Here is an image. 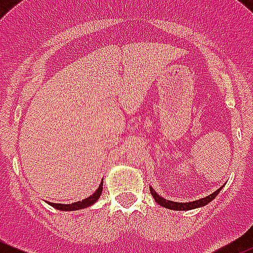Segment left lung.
Returning a JSON list of instances; mask_svg holds the SVG:
<instances>
[{
  "instance_id": "1",
  "label": "left lung",
  "mask_w": 253,
  "mask_h": 253,
  "mask_svg": "<svg viewBox=\"0 0 253 253\" xmlns=\"http://www.w3.org/2000/svg\"><path fill=\"white\" fill-rule=\"evenodd\" d=\"M223 186H220L219 189H217L214 193H211V195L206 198H202V199H198L194 200V202H189V203H177V202H171V200H168L165 198L160 197L158 193L155 192L154 189L150 186V192H151L152 197H154L155 202L159 204V206L164 207V208H168V209H172V211H190V209H195V208H200V207H204L207 204H209L211 200L214 199L219 192L222 190Z\"/></svg>"
}]
</instances>
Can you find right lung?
Returning a JSON list of instances; mask_svg holds the SVG:
<instances>
[{"label":"right lung","instance_id":"right-lung-1","mask_svg":"<svg viewBox=\"0 0 253 253\" xmlns=\"http://www.w3.org/2000/svg\"><path fill=\"white\" fill-rule=\"evenodd\" d=\"M102 190H103V181H101L98 189H97V190H95L90 197L85 198V199L83 200H79V202H76V203L60 204V203H50V202H47V203H49L51 207H54V208L59 209V211H79V209H84V208H87V207L93 206V204L99 199V197H101Z\"/></svg>","mask_w":253,"mask_h":253}]
</instances>
